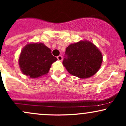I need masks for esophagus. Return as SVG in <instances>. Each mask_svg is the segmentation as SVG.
<instances>
[{
    "label": "esophagus",
    "mask_w": 126,
    "mask_h": 126,
    "mask_svg": "<svg viewBox=\"0 0 126 126\" xmlns=\"http://www.w3.org/2000/svg\"><path fill=\"white\" fill-rule=\"evenodd\" d=\"M57 58L59 60V61H62V60H63V57H62V56H61V55H60V56H57Z\"/></svg>",
    "instance_id": "1"
}]
</instances>
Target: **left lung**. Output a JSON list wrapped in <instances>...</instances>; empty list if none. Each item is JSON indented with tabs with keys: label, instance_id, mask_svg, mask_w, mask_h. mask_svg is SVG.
I'll return each instance as SVG.
<instances>
[{
	"label": "left lung",
	"instance_id": "1",
	"mask_svg": "<svg viewBox=\"0 0 126 126\" xmlns=\"http://www.w3.org/2000/svg\"><path fill=\"white\" fill-rule=\"evenodd\" d=\"M102 62V53L93 43L80 41L66 48L63 64L70 74L84 79L95 75Z\"/></svg>",
	"mask_w": 126,
	"mask_h": 126
}]
</instances>
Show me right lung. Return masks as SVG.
<instances>
[{
    "mask_svg": "<svg viewBox=\"0 0 126 126\" xmlns=\"http://www.w3.org/2000/svg\"><path fill=\"white\" fill-rule=\"evenodd\" d=\"M57 60L43 43H30L23 48L18 61L23 74L37 78L48 73L52 63Z\"/></svg>",
    "mask_w": 126,
    "mask_h": 126,
    "instance_id": "right-lung-1",
    "label": "right lung"
}]
</instances>
